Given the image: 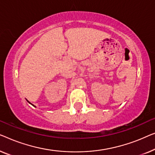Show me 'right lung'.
Here are the masks:
<instances>
[{"instance_id":"1","label":"right lung","mask_w":155,"mask_h":155,"mask_svg":"<svg viewBox=\"0 0 155 155\" xmlns=\"http://www.w3.org/2000/svg\"><path fill=\"white\" fill-rule=\"evenodd\" d=\"M27 101H28V100H27ZM28 102H29V101H28ZM29 103H30V104H31V102H29ZM32 105H33V104H32Z\"/></svg>"}]
</instances>
